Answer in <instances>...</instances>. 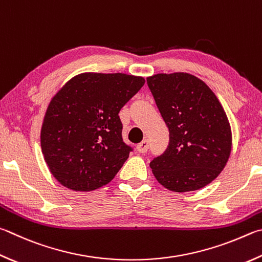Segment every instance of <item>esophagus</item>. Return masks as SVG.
I'll use <instances>...</instances> for the list:
<instances>
[{"label":"esophagus","mask_w":262,"mask_h":262,"mask_svg":"<svg viewBox=\"0 0 262 262\" xmlns=\"http://www.w3.org/2000/svg\"><path fill=\"white\" fill-rule=\"evenodd\" d=\"M149 149V141L143 140L140 144L136 145V150L141 152V154H145V152Z\"/></svg>","instance_id":"esophagus-1"}]
</instances>
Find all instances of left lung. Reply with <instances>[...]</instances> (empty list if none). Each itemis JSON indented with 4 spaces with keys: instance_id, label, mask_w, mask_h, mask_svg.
<instances>
[{
    "instance_id": "left-lung-1",
    "label": "left lung",
    "mask_w": 262,
    "mask_h": 262,
    "mask_svg": "<svg viewBox=\"0 0 262 262\" xmlns=\"http://www.w3.org/2000/svg\"><path fill=\"white\" fill-rule=\"evenodd\" d=\"M146 81L169 129L167 149L150 163L152 173L170 191L204 188L231 152V127L220 101L203 80L185 72L158 73Z\"/></svg>"
}]
</instances>
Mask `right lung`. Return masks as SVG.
I'll return each instance as SVG.
<instances>
[{
  "mask_svg": "<svg viewBox=\"0 0 262 262\" xmlns=\"http://www.w3.org/2000/svg\"><path fill=\"white\" fill-rule=\"evenodd\" d=\"M144 78L85 72L70 79L51 98L41 127V149L58 182L74 191L107 184L129 157L123 143L121 107Z\"/></svg>",
  "mask_w": 262,
  "mask_h": 262,
  "instance_id": "1",
  "label": "right lung"
}]
</instances>
